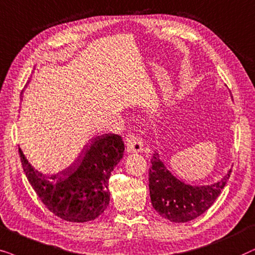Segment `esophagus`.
<instances>
[{"mask_svg":"<svg viewBox=\"0 0 255 255\" xmlns=\"http://www.w3.org/2000/svg\"><path fill=\"white\" fill-rule=\"evenodd\" d=\"M126 142H127L128 152H141L143 150V143H142V140L133 133H128L126 135Z\"/></svg>","mask_w":255,"mask_h":255,"instance_id":"1","label":"esophagus"}]
</instances>
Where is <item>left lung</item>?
Instances as JSON below:
<instances>
[{"mask_svg":"<svg viewBox=\"0 0 255 255\" xmlns=\"http://www.w3.org/2000/svg\"><path fill=\"white\" fill-rule=\"evenodd\" d=\"M231 172L232 170L220 181L210 185L185 184L168 170L158 152L155 151L149 169V192L152 208L170 222H190L211 208L229 181Z\"/></svg>","mask_w":255,"mask_h":255,"instance_id":"1","label":"left lung"}]
</instances>
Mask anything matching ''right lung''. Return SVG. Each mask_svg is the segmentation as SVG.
I'll return each instance as SVG.
<instances>
[{"label":"right lung","instance_id":"1","mask_svg":"<svg viewBox=\"0 0 255 255\" xmlns=\"http://www.w3.org/2000/svg\"><path fill=\"white\" fill-rule=\"evenodd\" d=\"M124 150L120 135H100L91 138L69 168L45 175L33 168L18 148L24 174L43 204L57 217L73 223L90 222L107 209L108 181Z\"/></svg>","mask_w":255,"mask_h":255}]
</instances>
